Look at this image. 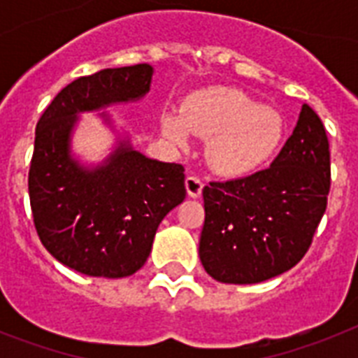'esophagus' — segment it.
<instances>
[{
    "label": "esophagus",
    "instance_id": "34e87169",
    "mask_svg": "<svg viewBox=\"0 0 358 358\" xmlns=\"http://www.w3.org/2000/svg\"><path fill=\"white\" fill-rule=\"evenodd\" d=\"M202 187H204V180L201 176H195V174H191L185 178V189H187V195L196 199V196L202 195Z\"/></svg>",
    "mask_w": 358,
    "mask_h": 358
}]
</instances>
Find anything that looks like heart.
Wrapping results in <instances>:
<instances>
[{"mask_svg": "<svg viewBox=\"0 0 358 358\" xmlns=\"http://www.w3.org/2000/svg\"><path fill=\"white\" fill-rule=\"evenodd\" d=\"M163 129L178 145H184L187 131L210 137V162L229 174L260 167L277 152L284 135L282 117L238 89L202 92L187 103L182 119L167 115Z\"/></svg>", "mask_w": 358, "mask_h": 358, "instance_id": "1", "label": "heart"}]
</instances>
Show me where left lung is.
Returning a JSON list of instances; mask_svg holds the SVG:
<instances>
[{"mask_svg":"<svg viewBox=\"0 0 358 358\" xmlns=\"http://www.w3.org/2000/svg\"><path fill=\"white\" fill-rule=\"evenodd\" d=\"M331 189L327 131L310 106L271 167L202 189L199 256L227 284L264 282L288 271L312 245Z\"/></svg>","mask_w":358,"mask_h":358,"instance_id":"obj_1","label":"left lung"}]
</instances>
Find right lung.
Here are the masks:
<instances>
[{
	"instance_id": "obj_1",
	"label": "right lung",
	"mask_w": 358,
	"mask_h": 358,
	"mask_svg": "<svg viewBox=\"0 0 358 358\" xmlns=\"http://www.w3.org/2000/svg\"><path fill=\"white\" fill-rule=\"evenodd\" d=\"M150 64L106 69L66 85L36 122L29 202L50 255L89 277H128L143 267L162 219L185 199L180 163L119 148L94 171L70 157L76 113L137 100L150 89Z\"/></svg>"
}]
</instances>
